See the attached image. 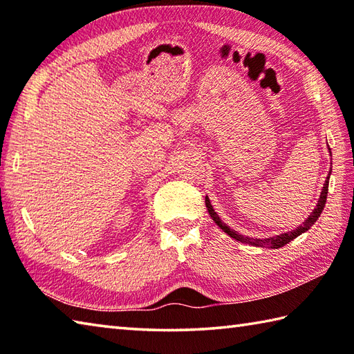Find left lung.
Instances as JSON below:
<instances>
[{
	"instance_id": "obj_1",
	"label": "left lung",
	"mask_w": 354,
	"mask_h": 354,
	"mask_svg": "<svg viewBox=\"0 0 354 354\" xmlns=\"http://www.w3.org/2000/svg\"><path fill=\"white\" fill-rule=\"evenodd\" d=\"M330 176H331V171H330ZM330 176L326 177L325 180V185L324 188H322V193H320V197H319V202L317 205H315V208L313 209V213L308 216V219L303 222L301 225H299L297 228H294V230H290L288 233H281V234H277V236H272V238H266V239H255V238H249V236H243V234H239L238 232L232 230L230 227H228L227 224H224V222L221 221V218L218 216V213L214 212L213 207H212V202H209L208 197H205V205H207V209L209 216H212V219L218 224L222 230H224L228 236H232L233 239L239 241V243H244V244H250V245H255V247H268V249H280V247L289 244L290 241L295 239L297 236H300L301 233L308 232L309 228H311L314 225V222L317 221L320 218L322 212H324L325 208V203H326V196H328V183H330Z\"/></svg>"
}]
</instances>
